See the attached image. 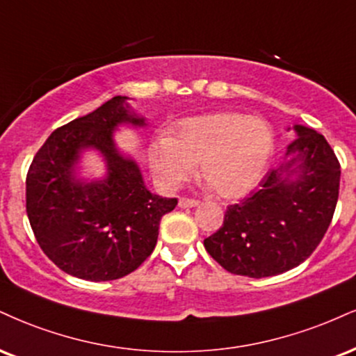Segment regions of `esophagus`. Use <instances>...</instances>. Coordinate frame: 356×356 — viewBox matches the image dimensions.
Returning a JSON list of instances; mask_svg holds the SVG:
<instances>
[{"instance_id":"esophagus-1","label":"esophagus","mask_w":356,"mask_h":356,"mask_svg":"<svg viewBox=\"0 0 356 356\" xmlns=\"http://www.w3.org/2000/svg\"><path fill=\"white\" fill-rule=\"evenodd\" d=\"M199 205V200L195 199H186V197H182L181 200H179V207L182 209H192V207H197Z\"/></svg>"}]
</instances>
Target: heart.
I'll use <instances>...</instances> for the list:
<instances>
[{
    "mask_svg": "<svg viewBox=\"0 0 356 356\" xmlns=\"http://www.w3.org/2000/svg\"><path fill=\"white\" fill-rule=\"evenodd\" d=\"M275 137L270 124L242 113H213L182 121L175 137L152 144L149 157L165 189L189 181L200 164L204 181L224 199H241L262 182Z\"/></svg>",
    "mask_w": 356,
    "mask_h": 356,
    "instance_id": "1",
    "label": "heart"
}]
</instances>
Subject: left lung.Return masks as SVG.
Segmentation results:
<instances>
[{
	"label": "left lung",
	"instance_id": "obj_1",
	"mask_svg": "<svg viewBox=\"0 0 356 356\" xmlns=\"http://www.w3.org/2000/svg\"><path fill=\"white\" fill-rule=\"evenodd\" d=\"M290 131V127H289ZM297 139L260 189L227 207L224 224L204 241L227 272L252 278L298 267L327 232L340 191V164L327 139L295 124Z\"/></svg>",
	"mask_w": 356,
	"mask_h": 356
}]
</instances>
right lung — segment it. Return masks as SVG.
Instances as JSON below:
<instances>
[{
    "label": "right lung",
    "instance_id": "right-lung-1",
    "mask_svg": "<svg viewBox=\"0 0 356 356\" xmlns=\"http://www.w3.org/2000/svg\"><path fill=\"white\" fill-rule=\"evenodd\" d=\"M127 99L115 96L56 129L28 170L26 212L34 237L63 272L83 280L108 282L134 272L156 247L162 216L177 205V199L152 194L137 162L115 145L119 126H147ZM86 150L105 161L102 179L77 175Z\"/></svg>",
    "mask_w": 356,
    "mask_h": 356
}]
</instances>
